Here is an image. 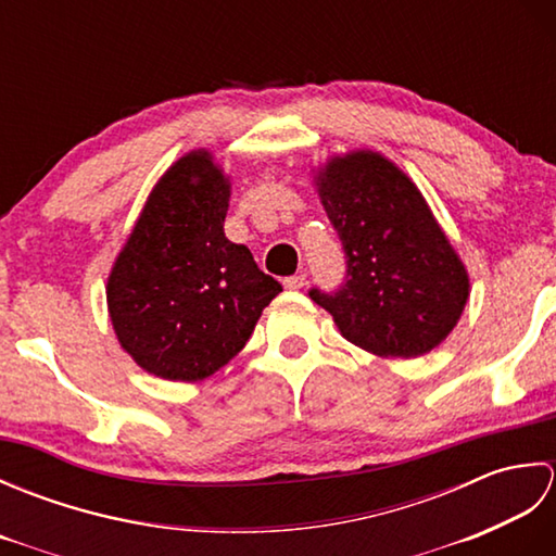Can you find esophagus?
I'll list each match as a JSON object with an SVG mask.
<instances>
[{
    "instance_id": "esophagus-1",
    "label": "esophagus",
    "mask_w": 556,
    "mask_h": 556,
    "mask_svg": "<svg viewBox=\"0 0 556 556\" xmlns=\"http://www.w3.org/2000/svg\"><path fill=\"white\" fill-rule=\"evenodd\" d=\"M285 287H287V289H291V291L303 289V287H305V275H293V277H287V279H285Z\"/></svg>"
}]
</instances>
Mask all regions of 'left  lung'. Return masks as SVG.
<instances>
[{
  "label": "left lung",
  "mask_w": 556,
  "mask_h": 556,
  "mask_svg": "<svg viewBox=\"0 0 556 556\" xmlns=\"http://www.w3.org/2000/svg\"><path fill=\"white\" fill-rule=\"evenodd\" d=\"M315 188L346 253V285L311 299L351 344L418 358L452 334L470 279L418 186L375 150H349L315 169Z\"/></svg>",
  "instance_id": "left-lung-1"
}]
</instances>
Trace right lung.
<instances>
[{
  "instance_id": "1",
  "label": "right lung",
  "mask_w": 556,
  "mask_h": 556,
  "mask_svg": "<svg viewBox=\"0 0 556 556\" xmlns=\"http://www.w3.org/2000/svg\"><path fill=\"white\" fill-rule=\"evenodd\" d=\"M231 181L210 150L160 176L108 277L122 349L146 372L198 382L224 368L281 291L241 243L224 236Z\"/></svg>"
}]
</instances>
